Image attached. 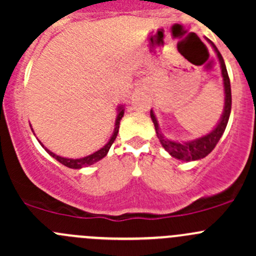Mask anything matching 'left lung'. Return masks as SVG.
<instances>
[{
    "mask_svg": "<svg viewBox=\"0 0 256 256\" xmlns=\"http://www.w3.org/2000/svg\"><path fill=\"white\" fill-rule=\"evenodd\" d=\"M210 43V46L213 47L214 52L216 53V56L219 59V64H220L222 69V76H223V84H224V109L223 114H222L220 118H219V122L216 124V128L208 132L207 135L202 136V138H194V140L190 141H174L166 138L164 136V134L160 130L158 121H157L154 112H150L152 118V122L154 125V130H156L157 138H158L160 142H161L162 147L171 154L174 158L180 160V161H197V160L204 158L207 154H210L213 151V148L216 147V144H218V141L220 140L222 135L224 134V130L226 128V124H228L229 116H230V110H232V90H230V80H229L228 72H226V63L223 60V56L219 53V50L214 46L213 42L208 40Z\"/></svg>",
    "mask_w": 256,
    "mask_h": 256,
    "instance_id": "left-lung-1",
    "label": "left lung"
}]
</instances>
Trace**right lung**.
Here are the masks:
<instances>
[{
  "mask_svg": "<svg viewBox=\"0 0 256 256\" xmlns=\"http://www.w3.org/2000/svg\"><path fill=\"white\" fill-rule=\"evenodd\" d=\"M124 112H125V109H124L122 105L118 108V116H116L115 128H114V132H112V138H110V140L108 141V144H105L104 147H102V148L98 150V151L94 152V154H89V156L82 157V158H66V157L58 156V154H53V152H52V151H49L47 147H44V144L40 142V144H42L43 148H44L46 151H47L48 154H50L52 157H53V158H56V161L60 162V164H64V166L69 167V168L79 170V168H82V167L92 166V164H96L98 161H100V160L104 158V157L108 154V152H109L110 147H112V144H114V141H115L116 136H118V128H120V121H121V118H122V116H124ZM32 131H33V128H32Z\"/></svg>",
  "mask_w": 256,
  "mask_h": 256,
  "instance_id": "add662e5",
  "label": "right lung"
}]
</instances>
